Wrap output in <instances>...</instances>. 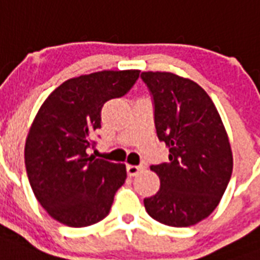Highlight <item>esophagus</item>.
<instances>
[{
	"label": "esophagus",
	"mask_w": 260,
	"mask_h": 260,
	"mask_svg": "<svg viewBox=\"0 0 260 260\" xmlns=\"http://www.w3.org/2000/svg\"><path fill=\"white\" fill-rule=\"evenodd\" d=\"M143 170L142 166H134V165H128L126 166V173H128V175L129 177H135V175H138L140 171Z\"/></svg>",
	"instance_id": "34e87169"
}]
</instances>
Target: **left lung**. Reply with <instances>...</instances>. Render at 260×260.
Listing matches in <instances>:
<instances>
[{
  "label": "left lung",
  "mask_w": 260,
  "mask_h": 260,
  "mask_svg": "<svg viewBox=\"0 0 260 260\" xmlns=\"http://www.w3.org/2000/svg\"><path fill=\"white\" fill-rule=\"evenodd\" d=\"M152 97L154 122L169 147V162L152 165L160 179L144 198L147 213L170 226H189L209 216L232 175V151L213 101L190 79L171 73H142Z\"/></svg>",
  "instance_id": "8db88e82"
}]
</instances>
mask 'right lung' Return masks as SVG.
<instances>
[{"label":"right lung","instance_id":"1","mask_svg":"<svg viewBox=\"0 0 260 260\" xmlns=\"http://www.w3.org/2000/svg\"><path fill=\"white\" fill-rule=\"evenodd\" d=\"M139 70L100 71L71 78L48 95L25 143V167L40 205L56 221L81 228L109 214L126 179L125 165L87 154L101 128V108L125 95Z\"/></svg>","mask_w":260,"mask_h":260}]
</instances>
